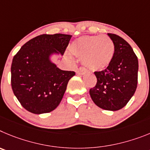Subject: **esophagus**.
<instances>
[{"instance_id":"esophagus-1","label":"esophagus","mask_w":150,"mask_h":150,"mask_svg":"<svg viewBox=\"0 0 150 150\" xmlns=\"http://www.w3.org/2000/svg\"><path fill=\"white\" fill-rule=\"evenodd\" d=\"M77 75H84L85 73H86V72H85V70L83 69L82 68H80L79 69L77 70V72H76Z\"/></svg>"}]
</instances>
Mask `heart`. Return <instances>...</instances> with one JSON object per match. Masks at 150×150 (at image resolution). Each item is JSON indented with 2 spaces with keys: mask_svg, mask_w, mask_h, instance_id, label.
Wrapping results in <instances>:
<instances>
[{
  "mask_svg": "<svg viewBox=\"0 0 150 150\" xmlns=\"http://www.w3.org/2000/svg\"><path fill=\"white\" fill-rule=\"evenodd\" d=\"M69 51L81 60L86 69L96 72L110 65L114 57V45L107 36H82L72 42Z\"/></svg>",
  "mask_w": 150,
  "mask_h": 150,
  "instance_id": "1",
  "label": "heart"
}]
</instances>
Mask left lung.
<instances>
[{"instance_id":"obj_1","label":"left lung","mask_w":150,"mask_h":150,"mask_svg":"<svg viewBox=\"0 0 150 150\" xmlns=\"http://www.w3.org/2000/svg\"><path fill=\"white\" fill-rule=\"evenodd\" d=\"M108 35L114 45V57L105 70L95 72L97 83L90 90V95L98 107L115 111L125 107L135 93L138 60L124 39L116 34Z\"/></svg>"}]
</instances>
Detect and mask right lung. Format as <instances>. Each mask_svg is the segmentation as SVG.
Masks as SVG:
<instances>
[{"label":"right lung","mask_w":150,"mask_h":150,"mask_svg":"<svg viewBox=\"0 0 150 150\" xmlns=\"http://www.w3.org/2000/svg\"><path fill=\"white\" fill-rule=\"evenodd\" d=\"M72 36L42 34L27 42L14 56L11 85L24 108L41 114L54 110L61 102L75 72L57 67L53 56H63Z\"/></svg>","instance_id":"obj_1"}]
</instances>
